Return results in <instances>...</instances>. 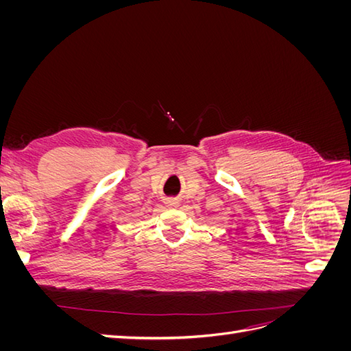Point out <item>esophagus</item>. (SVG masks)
Here are the masks:
<instances>
[{"label":"esophagus","instance_id":"esophagus-1","mask_svg":"<svg viewBox=\"0 0 351 351\" xmlns=\"http://www.w3.org/2000/svg\"><path fill=\"white\" fill-rule=\"evenodd\" d=\"M167 205L169 208H177L178 206V202H176V200H167Z\"/></svg>","mask_w":351,"mask_h":351}]
</instances>
